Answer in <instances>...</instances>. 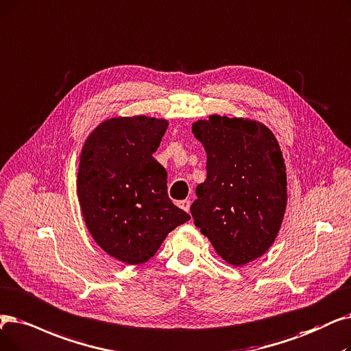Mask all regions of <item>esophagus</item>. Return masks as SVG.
I'll list each match as a JSON object with an SVG mask.
<instances>
[{"label":"esophagus","instance_id":"esophagus-1","mask_svg":"<svg viewBox=\"0 0 351 351\" xmlns=\"http://www.w3.org/2000/svg\"><path fill=\"white\" fill-rule=\"evenodd\" d=\"M178 206H179L180 209H184L185 212H189V208H191V202H189L188 199H184V201H179V202H178Z\"/></svg>","mask_w":351,"mask_h":351}]
</instances>
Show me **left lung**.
<instances>
[{
	"instance_id": "left-lung-1",
	"label": "left lung",
	"mask_w": 351,
	"mask_h": 351,
	"mask_svg": "<svg viewBox=\"0 0 351 351\" xmlns=\"http://www.w3.org/2000/svg\"><path fill=\"white\" fill-rule=\"evenodd\" d=\"M206 152V179L191 206L222 260L242 267L276 241L287 209V167L276 136L248 117L210 114L192 123Z\"/></svg>"
}]
</instances>
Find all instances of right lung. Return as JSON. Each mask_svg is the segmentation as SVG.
<instances>
[{
	"label": "right lung",
	"mask_w": 351,
	"mask_h": 351,
	"mask_svg": "<svg viewBox=\"0 0 351 351\" xmlns=\"http://www.w3.org/2000/svg\"><path fill=\"white\" fill-rule=\"evenodd\" d=\"M166 119L114 116L90 132L82 147L77 197L87 231L114 260L138 265L191 219L167 196V173L152 155Z\"/></svg>",
	"instance_id": "right-lung-1"
}]
</instances>
